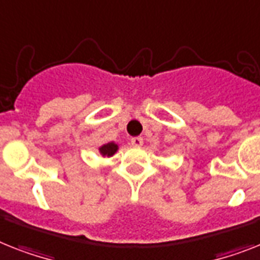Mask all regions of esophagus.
<instances>
[{"label": "esophagus", "instance_id": "obj_1", "mask_svg": "<svg viewBox=\"0 0 260 260\" xmlns=\"http://www.w3.org/2000/svg\"><path fill=\"white\" fill-rule=\"evenodd\" d=\"M132 145L135 146V147H139V146L143 145V139L141 138V137H134V138H132Z\"/></svg>", "mask_w": 260, "mask_h": 260}]
</instances>
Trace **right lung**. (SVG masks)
Returning <instances> with one entry per match:
<instances>
[{"instance_id":"right-lung-1","label":"right lung","mask_w":260,"mask_h":260,"mask_svg":"<svg viewBox=\"0 0 260 260\" xmlns=\"http://www.w3.org/2000/svg\"><path fill=\"white\" fill-rule=\"evenodd\" d=\"M118 150V145L114 142L105 143L100 147V153L102 156H113Z\"/></svg>"}]
</instances>
